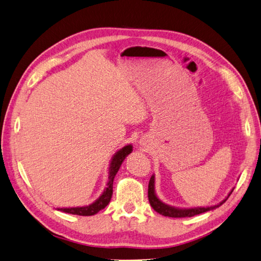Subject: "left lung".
Listing matches in <instances>:
<instances>
[{
  "mask_svg": "<svg viewBox=\"0 0 261 261\" xmlns=\"http://www.w3.org/2000/svg\"><path fill=\"white\" fill-rule=\"evenodd\" d=\"M233 189L229 192V194L225 199H223L222 202L217 205L214 206H207V207H194V208H179V207H174L163 203L162 200H160L159 197L155 194V176L153 174L150 178L149 182V189H148V197H149V202L152 206V208L159 214H161L163 216H168V217H174V218H181V217H192L198 215V214H202L208 211H213L217 208L220 205H223L227 198H228L231 194V192Z\"/></svg>",
  "mask_w": 261,
  "mask_h": 261,
  "instance_id": "obj_1",
  "label": "left lung"
}]
</instances>
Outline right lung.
<instances>
[{
	"instance_id": "right-lung-1",
	"label": "right lung",
	"mask_w": 261,
	"mask_h": 261,
	"mask_svg": "<svg viewBox=\"0 0 261 261\" xmlns=\"http://www.w3.org/2000/svg\"><path fill=\"white\" fill-rule=\"evenodd\" d=\"M132 152V145L128 144L124 145L122 149H120L115 155L112 156L111 162L109 165V172H108V183H107V188L102 192V194L97 198L95 202L91 203L88 206H82V207H68V208H57L58 211L72 214V215H79V216H91L95 215L99 211L103 210L105 207L109 204L111 196H112V188H113V179L119 171L120 166H121L124 159L128 156Z\"/></svg>"
}]
</instances>
